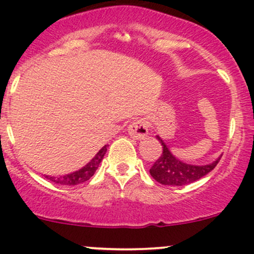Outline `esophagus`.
<instances>
[{
	"mask_svg": "<svg viewBox=\"0 0 254 254\" xmlns=\"http://www.w3.org/2000/svg\"><path fill=\"white\" fill-rule=\"evenodd\" d=\"M128 133L130 137L135 139H141L148 134V124L144 119L133 120L128 126Z\"/></svg>",
	"mask_w": 254,
	"mask_h": 254,
	"instance_id": "obj_1",
	"label": "esophagus"
}]
</instances>
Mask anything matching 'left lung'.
Returning a JSON list of instances; mask_svg holds the SVG:
<instances>
[{
	"mask_svg": "<svg viewBox=\"0 0 254 254\" xmlns=\"http://www.w3.org/2000/svg\"><path fill=\"white\" fill-rule=\"evenodd\" d=\"M157 139L162 145V154L150 168V174L160 184L172 185V187H183V185L190 184V183L198 181L207 173H209L220 160L218 159L213 163H209L206 166L188 165V163L177 160L171 154L162 139L160 137H157Z\"/></svg>",
	"mask_w": 254,
	"mask_h": 254,
	"instance_id": "1",
	"label": "left lung"
}]
</instances>
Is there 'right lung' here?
<instances>
[{
	"mask_svg": "<svg viewBox=\"0 0 254 254\" xmlns=\"http://www.w3.org/2000/svg\"><path fill=\"white\" fill-rule=\"evenodd\" d=\"M106 146L108 145L103 146V148L99 150V152L95 155L94 159H92L91 162H89L88 165L84 166L83 168H81L80 171H76L73 172V173L67 174V176L58 177V178H56V177H46V178L54 182L56 184L61 185H77L81 184V183L87 182L92 176H93L94 172L97 171L98 166H99V163L102 162L103 157H104L106 152Z\"/></svg>",
	"mask_w": 254,
	"mask_h": 254,
	"instance_id": "obj_1",
	"label": "right lung"
}]
</instances>
